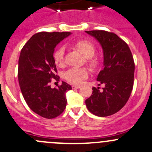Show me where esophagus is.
I'll use <instances>...</instances> for the list:
<instances>
[{
  "mask_svg": "<svg viewBox=\"0 0 152 152\" xmlns=\"http://www.w3.org/2000/svg\"><path fill=\"white\" fill-rule=\"evenodd\" d=\"M72 88H73V89H79V88H80V86H79V85H72Z\"/></svg>",
  "mask_w": 152,
  "mask_h": 152,
  "instance_id": "34e87169",
  "label": "esophagus"
}]
</instances>
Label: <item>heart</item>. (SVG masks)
Here are the masks:
<instances>
[{
    "mask_svg": "<svg viewBox=\"0 0 152 152\" xmlns=\"http://www.w3.org/2000/svg\"><path fill=\"white\" fill-rule=\"evenodd\" d=\"M72 47L80 52L85 57L86 63L92 69L98 67L100 60L98 57L95 55V47L88 40L81 39L72 44ZM54 62L56 65L60 68H63L65 65V49L63 47H58L53 54ZM89 72L86 68H73L64 73L63 77L67 81L73 84H79L84 79L88 76Z\"/></svg>",
    "mask_w": 152,
    "mask_h": 152,
    "instance_id": "1",
    "label": "heart"
}]
</instances>
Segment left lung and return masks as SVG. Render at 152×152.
Returning <instances> with one entry per match:
<instances>
[{
  "mask_svg": "<svg viewBox=\"0 0 152 152\" xmlns=\"http://www.w3.org/2000/svg\"><path fill=\"white\" fill-rule=\"evenodd\" d=\"M86 33L95 37L103 49V69L97 80L99 86L92 87V94L85 100L89 112L97 116H111L127 103L134 83L135 63L130 48L125 41L112 32L89 30Z\"/></svg>",
  "mask_w": 152,
  "mask_h": 152,
  "instance_id": "1",
  "label": "left lung"
}]
</instances>
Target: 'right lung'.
I'll list each match as a JSON object with an SVG mask.
<instances>
[{
    "mask_svg": "<svg viewBox=\"0 0 152 152\" xmlns=\"http://www.w3.org/2000/svg\"><path fill=\"white\" fill-rule=\"evenodd\" d=\"M70 32H40L33 35L21 50L18 80L25 102L33 112L46 118L60 116L66 107L65 92L71 86L65 81L52 88V81H60L53 59L58 43Z\"/></svg>",
    "mask_w": 152,
    "mask_h": 152,
    "instance_id": "right-lung-1",
    "label": "right lung"
}]
</instances>
